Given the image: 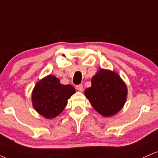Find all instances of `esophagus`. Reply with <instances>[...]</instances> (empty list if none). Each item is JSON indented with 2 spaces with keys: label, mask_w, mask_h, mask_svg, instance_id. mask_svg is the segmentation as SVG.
Listing matches in <instances>:
<instances>
[{
  "label": "esophagus",
  "mask_w": 158,
  "mask_h": 158,
  "mask_svg": "<svg viewBox=\"0 0 158 158\" xmlns=\"http://www.w3.org/2000/svg\"><path fill=\"white\" fill-rule=\"evenodd\" d=\"M76 89L79 90V91L82 92L84 90V88H83V85H78L76 86Z\"/></svg>",
  "instance_id": "1"
}]
</instances>
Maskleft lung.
<instances>
[{"mask_svg": "<svg viewBox=\"0 0 158 158\" xmlns=\"http://www.w3.org/2000/svg\"><path fill=\"white\" fill-rule=\"evenodd\" d=\"M85 95L98 113L110 117L125 105L127 87L118 73L101 69L92 77L91 86L85 90Z\"/></svg>", "mask_w": 158, "mask_h": 158, "instance_id": "obj_1", "label": "left lung"}]
</instances>
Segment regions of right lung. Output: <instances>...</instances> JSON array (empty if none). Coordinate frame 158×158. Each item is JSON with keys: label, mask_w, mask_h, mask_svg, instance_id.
I'll list each match as a JSON object with an SVG mask.
<instances>
[{"label": "right lung", "mask_w": 158, "mask_h": 158, "mask_svg": "<svg viewBox=\"0 0 158 158\" xmlns=\"http://www.w3.org/2000/svg\"><path fill=\"white\" fill-rule=\"evenodd\" d=\"M70 85H62L58 78L49 75L38 81L32 93V102L36 111L47 119L57 117L75 94Z\"/></svg>", "instance_id": "add662e5"}]
</instances>
